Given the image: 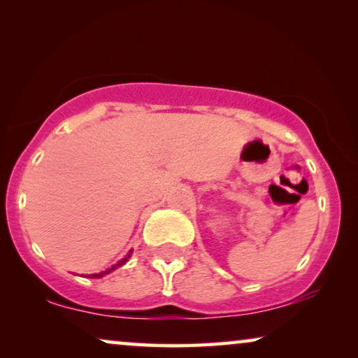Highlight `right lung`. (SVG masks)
Returning a JSON list of instances; mask_svg holds the SVG:
<instances>
[{"instance_id": "right-lung-1", "label": "right lung", "mask_w": 358, "mask_h": 358, "mask_svg": "<svg viewBox=\"0 0 358 358\" xmlns=\"http://www.w3.org/2000/svg\"><path fill=\"white\" fill-rule=\"evenodd\" d=\"M131 256V251L129 252V254H127V257H124V259H122V261H119V262H117V264H114V266H112L110 268H107V271H104V272H99V273H92V278H101V277H104V275H107V273H110L112 271H115V268L117 267H122V266H124V264L127 262V261H129V257ZM87 277H90V275H87Z\"/></svg>"}]
</instances>
